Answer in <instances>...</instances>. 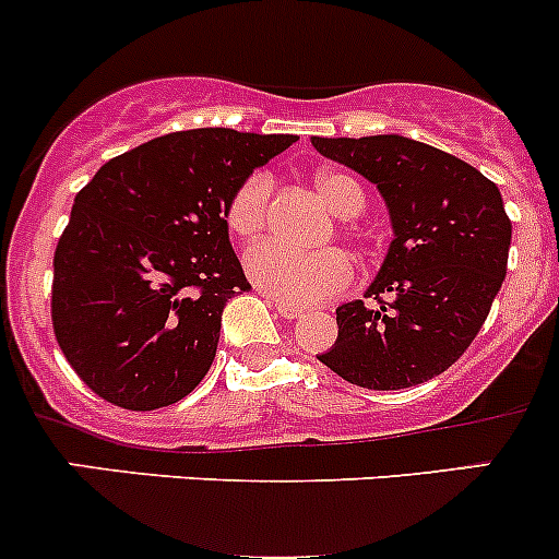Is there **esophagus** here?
<instances>
[{"label":"esophagus","instance_id":"1","mask_svg":"<svg viewBox=\"0 0 559 559\" xmlns=\"http://www.w3.org/2000/svg\"><path fill=\"white\" fill-rule=\"evenodd\" d=\"M264 297H267V300L273 302L275 311H278L281 316H284V319H300V316L306 313V308H300V306H289V302L278 300V297H273V295H264Z\"/></svg>","mask_w":559,"mask_h":559}]
</instances>
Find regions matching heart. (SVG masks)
I'll return each mask as SVG.
<instances>
[{
  "label": "heart",
  "mask_w": 559,
  "mask_h": 559,
  "mask_svg": "<svg viewBox=\"0 0 559 559\" xmlns=\"http://www.w3.org/2000/svg\"><path fill=\"white\" fill-rule=\"evenodd\" d=\"M321 197L330 211L341 218H352L362 211L365 197L354 178L343 173H321L316 178ZM270 202H273V175L259 170L240 183L227 207V224L238 238L253 240L267 229ZM246 273L259 289L289 306H316L332 300L348 289L354 267L341 251H297V248L267 240L248 248Z\"/></svg>",
  "instance_id": "b5f03b06"
}]
</instances>
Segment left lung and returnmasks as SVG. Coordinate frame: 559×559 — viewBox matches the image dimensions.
Returning a JSON list of instances; mask_svg holds the SVG:
<instances>
[{
  "label": "left lung",
  "mask_w": 559,
  "mask_h": 559,
  "mask_svg": "<svg viewBox=\"0 0 559 559\" xmlns=\"http://www.w3.org/2000/svg\"><path fill=\"white\" fill-rule=\"evenodd\" d=\"M311 143L376 183L394 235L365 292L379 306H337V341L319 362L365 389L425 384L465 354L503 286L511 222L500 189L467 162L403 134Z\"/></svg>",
  "instance_id": "1"
}]
</instances>
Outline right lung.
<instances>
[{
	"instance_id": "add662e5",
	"label": "right lung",
	"mask_w": 559,
	"mask_h": 559,
	"mask_svg": "<svg viewBox=\"0 0 559 559\" xmlns=\"http://www.w3.org/2000/svg\"><path fill=\"white\" fill-rule=\"evenodd\" d=\"M295 140L222 127L162 134L78 191L50 316L67 362L99 397L154 411L205 379L224 306L251 289L229 243V200Z\"/></svg>"
}]
</instances>
